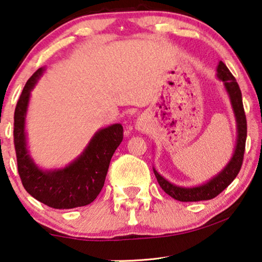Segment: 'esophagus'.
I'll return each instance as SVG.
<instances>
[{
    "label": "esophagus",
    "mask_w": 262,
    "mask_h": 262,
    "mask_svg": "<svg viewBox=\"0 0 262 262\" xmlns=\"http://www.w3.org/2000/svg\"><path fill=\"white\" fill-rule=\"evenodd\" d=\"M136 128H137V130H139V131H142L143 130V125L141 123H138L137 125H136Z\"/></svg>",
    "instance_id": "esophagus-1"
}]
</instances>
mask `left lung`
Wrapping results in <instances>:
<instances>
[{"label":"left lung","mask_w":262,"mask_h":262,"mask_svg":"<svg viewBox=\"0 0 262 262\" xmlns=\"http://www.w3.org/2000/svg\"><path fill=\"white\" fill-rule=\"evenodd\" d=\"M217 77L218 80L223 82L235 114L236 130H237L235 151L227 166L220 173L211 178L205 184L193 186V187H184V186L171 184L167 179H164L155 168H152L161 188L168 195L179 200V202H200V200H210L214 198L234 181V179L237 177L238 171L241 169L247 138V120L245 110H243L241 89H239L235 77L232 76V74L222 60L218 63L217 67Z\"/></svg>","instance_id":"obj_1"}]
</instances>
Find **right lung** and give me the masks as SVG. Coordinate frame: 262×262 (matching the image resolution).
I'll return each mask as SVG.
<instances>
[{"instance_id":"obj_1","label":"right lung","mask_w":262,"mask_h":262,"mask_svg":"<svg viewBox=\"0 0 262 262\" xmlns=\"http://www.w3.org/2000/svg\"><path fill=\"white\" fill-rule=\"evenodd\" d=\"M45 68H39L25 84L14 113V145L17 171L26 191L53 209H74L94 202L105 184L111 159L123 141V126L113 124L95 132L73 162L59 169H41L27 146L26 116L31 92Z\"/></svg>"}]
</instances>
